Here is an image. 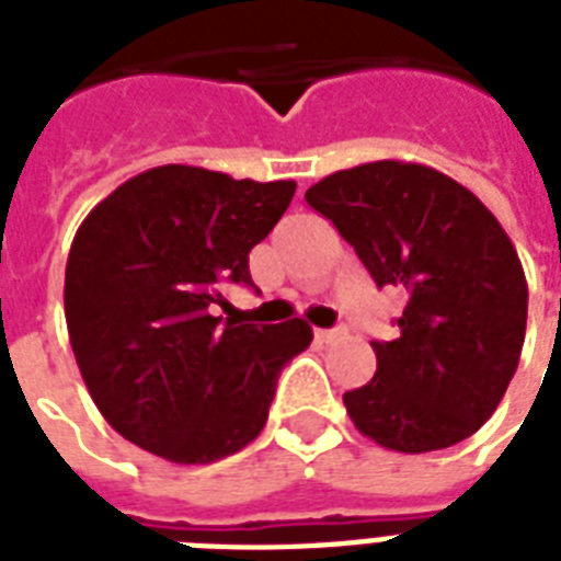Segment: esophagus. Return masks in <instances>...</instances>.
I'll use <instances>...</instances> for the list:
<instances>
[{
  "mask_svg": "<svg viewBox=\"0 0 561 561\" xmlns=\"http://www.w3.org/2000/svg\"><path fill=\"white\" fill-rule=\"evenodd\" d=\"M314 337L320 343H332V341H337V337H343V332L341 329H317Z\"/></svg>",
  "mask_w": 561,
  "mask_h": 561,
  "instance_id": "34e87169",
  "label": "esophagus"
}]
</instances>
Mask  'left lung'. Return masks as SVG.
Returning <instances> with one entry per match:
<instances>
[{
	"label": "left lung",
	"instance_id": "left-lung-1",
	"mask_svg": "<svg viewBox=\"0 0 561 561\" xmlns=\"http://www.w3.org/2000/svg\"><path fill=\"white\" fill-rule=\"evenodd\" d=\"M378 288L404 290L396 341H373V381L343 392L360 434L401 454L471 436L504 399L527 332V279L497 218L419 162L334 171L306 192Z\"/></svg>",
	"mask_w": 561,
	"mask_h": 561
}]
</instances>
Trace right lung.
Here are the masks:
<instances>
[{"mask_svg":"<svg viewBox=\"0 0 561 561\" xmlns=\"http://www.w3.org/2000/svg\"><path fill=\"white\" fill-rule=\"evenodd\" d=\"M297 192L194 165L142 171L75 232L66 325L95 408L162 460L203 466L262 434L282 367L311 325L220 323V288L253 285L250 250Z\"/></svg>","mask_w":561,"mask_h":561,"instance_id":"obj_1","label":"right lung"}]
</instances>
